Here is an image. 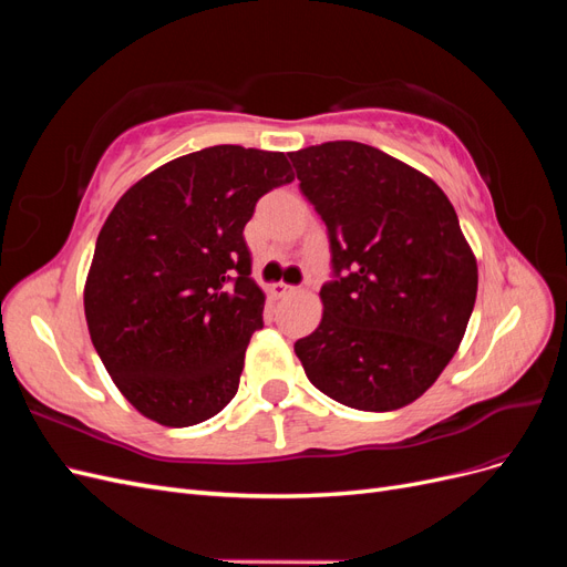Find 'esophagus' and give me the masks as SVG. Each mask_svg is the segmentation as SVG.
Masks as SVG:
<instances>
[{
  "label": "esophagus",
  "mask_w": 567,
  "mask_h": 567,
  "mask_svg": "<svg viewBox=\"0 0 567 567\" xmlns=\"http://www.w3.org/2000/svg\"><path fill=\"white\" fill-rule=\"evenodd\" d=\"M293 286H288V284H274L271 288H269V293H271V298H286V296H290L293 293Z\"/></svg>",
  "instance_id": "esophagus-1"
}]
</instances>
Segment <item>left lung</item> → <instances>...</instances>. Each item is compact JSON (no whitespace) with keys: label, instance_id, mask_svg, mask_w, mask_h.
Wrapping results in <instances>:
<instances>
[{"label":"left lung","instance_id":"8db88e82","mask_svg":"<svg viewBox=\"0 0 567 567\" xmlns=\"http://www.w3.org/2000/svg\"><path fill=\"white\" fill-rule=\"evenodd\" d=\"M290 161L336 271L319 290V326L296 342L307 379L352 409L406 406L450 364L475 305L477 262L454 205L431 177L359 142Z\"/></svg>","mask_w":567,"mask_h":567}]
</instances>
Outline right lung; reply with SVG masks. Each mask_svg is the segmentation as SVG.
<instances>
[{
	"label": "right lung",
	"instance_id": "right-lung-1",
	"mask_svg": "<svg viewBox=\"0 0 567 567\" xmlns=\"http://www.w3.org/2000/svg\"><path fill=\"white\" fill-rule=\"evenodd\" d=\"M279 151L210 146L130 186L99 231L84 317L117 390L167 427L208 421L238 390L265 293L244 227L293 182Z\"/></svg>",
	"mask_w": 567,
	"mask_h": 567
}]
</instances>
